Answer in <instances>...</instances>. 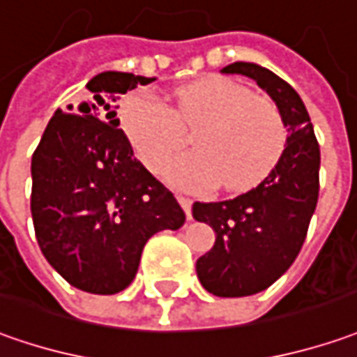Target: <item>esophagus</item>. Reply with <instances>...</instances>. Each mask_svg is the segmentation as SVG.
<instances>
[{
    "label": "esophagus",
    "mask_w": 357,
    "mask_h": 357,
    "mask_svg": "<svg viewBox=\"0 0 357 357\" xmlns=\"http://www.w3.org/2000/svg\"><path fill=\"white\" fill-rule=\"evenodd\" d=\"M178 202H179V205L183 207L185 215L191 217V199L190 197H185V195H178Z\"/></svg>",
    "instance_id": "esophagus-1"
}]
</instances>
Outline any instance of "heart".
<instances>
[{"mask_svg": "<svg viewBox=\"0 0 357 357\" xmlns=\"http://www.w3.org/2000/svg\"><path fill=\"white\" fill-rule=\"evenodd\" d=\"M120 124L140 162L152 172L195 128L193 152L174 158L164 178L181 190L203 191L217 183L227 191L251 190L282 158L289 126L271 98L225 77H209L174 94L167 106L152 91H134L120 105Z\"/></svg>", "mask_w": 357, "mask_h": 357, "instance_id": "heart-1", "label": "heart"}]
</instances>
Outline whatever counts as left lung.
I'll list each match as a JSON object with an SVG mask.
<instances>
[{
    "label": "left lung",
    "mask_w": 357,
    "mask_h": 357,
    "mask_svg": "<svg viewBox=\"0 0 357 357\" xmlns=\"http://www.w3.org/2000/svg\"><path fill=\"white\" fill-rule=\"evenodd\" d=\"M225 75H243L277 102L289 126V144L275 169L252 190L225 202H195L193 217L215 231V245L197 259L203 289L237 298L268 289L298 257L320 191V146L298 93L273 70L233 63Z\"/></svg>",
    "instance_id": "left-lung-1"
}]
</instances>
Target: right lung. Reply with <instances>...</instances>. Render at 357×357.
I'll return each instance as SVG.
<instances>
[{
    "mask_svg": "<svg viewBox=\"0 0 357 357\" xmlns=\"http://www.w3.org/2000/svg\"><path fill=\"white\" fill-rule=\"evenodd\" d=\"M152 80L116 70L96 75L79 106L56 108L33 152L37 243L56 273L84 292L126 289L148 239L185 223L174 193L134 158L116 118L120 96Z\"/></svg>",
    "mask_w": 357,
    "mask_h": 357,
    "instance_id": "right-lung-1",
    "label": "right lung"
}]
</instances>
